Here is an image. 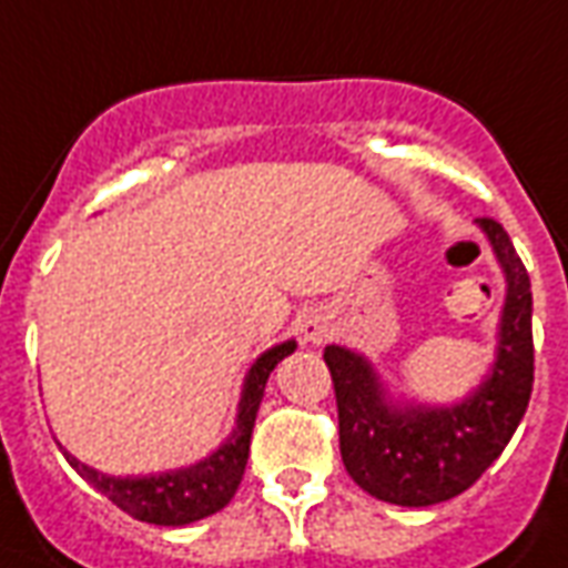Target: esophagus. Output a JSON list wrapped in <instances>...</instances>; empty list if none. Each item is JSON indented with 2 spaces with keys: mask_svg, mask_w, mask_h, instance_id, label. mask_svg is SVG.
<instances>
[{
  "mask_svg": "<svg viewBox=\"0 0 568 568\" xmlns=\"http://www.w3.org/2000/svg\"><path fill=\"white\" fill-rule=\"evenodd\" d=\"M300 333L305 342H314V345H321L329 338V326H326L324 317H317V314H308L305 321L300 324Z\"/></svg>",
  "mask_w": 568,
  "mask_h": 568,
  "instance_id": "34e87169",
  "label": "esophagus"
}]
</instances>
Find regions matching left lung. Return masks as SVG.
I'll return each mask as SVG.
<instances>
[{"instance_id": "1", "label": "left lung", "mask_w": 568, "mask_h": 568, "mask_svg": "<svg viewBox=\"0 0 568 568\" xmlns=\"http://www.w3.org/2000/svg\"><path fill=\"white\" fill-rule=\"evenodd\" d=\"M505 268L503 329L494 375L454 408L396 412L384 405L369 363L345 347L324 351L338 405V448L347 475L375 499L436 505L481 478L515 436L532 393V293L527 266L494 217H478Z\"/></svg>"}]
</instances>
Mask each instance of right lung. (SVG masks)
Masks as SVG:
<instances>
[{"instance_id": "1", "label": "right lung", "mask_w": 568, "mask_h": 568, "mask_svg": "<svg viewBox=\"0 0 568 568\" xmlns=\"http://www.w3.org/2000/svg\"><path fill=\"white\" fill-rule=\"evenodd\" d=\"M293 347H296L293 342H284V345L272 347L256 359L251 372H247V378H244L239 420H235L230 442L217 454H211L209 459H202L190 469L169 471V475H156V478H109V475L78 463L72 454L63 450L65 459L72 463V469L87 484H93L99 494L109 496L120 511H126V515L135 517V520H144V524L184 527V524L214 515L233 499L239 484H242L256 408H260V399H263V390H266V381L281 359L293 354Z\"/></svg>"}]
</instances>
